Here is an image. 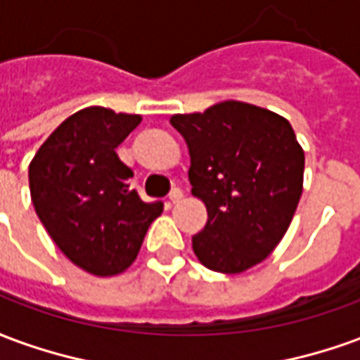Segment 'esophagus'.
Here are the masks:
<instances>
[{
    "label": "esophagus",
    "instance_id": "34e87169",
    "mask_svg": "<svg viewBox=\"0 0 360 360\" xmlns=\"http://www.w3.org/2000/svg\"><path fill=\"white\" fill-rule=\"evenodd\" d=\"M183 200V191L181 188H173L172 193H169V196H167V202L169 204H177Z\"/></svg>",
    "mask_w": 360,
    "mask_h": 360
}]
</instances>
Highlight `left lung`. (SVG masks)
<instances>
[{
    "mask_svg": "<svg viewBox=\"0 0 360 360\" xmlns=\"http://www.w3.org/2000/svg\"><path fill=\"white\" fill-rule=\"evenodd\" d=\"M187 142L191 193L208 221L193 237L200 264L241 274L264 262L289 229L302 195L304 152L291 123L237 100L169 119Z\"/></svg>",
    "mask_w": 360,
    "mask_h": 360,
    "instance_id": "left-lung-1",
    "label": "left lung"
}]
</instances>
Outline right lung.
I'll use <instances>...</instances> for the list:
<instances>
[{"instance_id": "right-lung-1", "label": "right lung", "mask_w": 360, "mask_h": 360, "mask_svg": "<svg viewBox=\"0 0 360 360\" xmlns=\"http://www.w3.org/2000/svg\"><path fill=\"white\" fill-rule=\"evenodd\" d=\"M142 121L90 105L67 117L28 165L30 198L59 250L98 278L125 271L141 250L162 202H144L129 187L133 169L117 148Z\"/></svg>"}]
</instances>
